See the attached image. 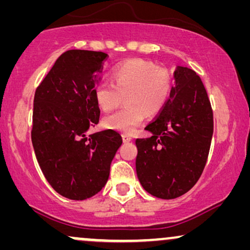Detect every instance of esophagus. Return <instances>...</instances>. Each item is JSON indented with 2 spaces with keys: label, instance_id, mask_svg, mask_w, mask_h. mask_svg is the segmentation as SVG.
Segmentation results:
<instances>
[{
  "label": "esophagus",
  "instance_id": "obj_1",
  "mask_svg": "<svg viewBox=\"0 0 250 250\" xmlns=\"http://www.w3.org/2000/svg\"><path fill=\"white\" fill-rule=\"evenodd\" d=\"M132 136H129V135H123V141H124V143H128V142H131L132 141Z\"/></svg>",
  "mask_w": 250,
  "mask_h": 250
}]
</instances>
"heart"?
<instances>
[{
  "label": "heart",
  "instance_id": "1",
  "mask_svg": "<svg viewBox=\"0 0 250 250\" xmlns=\"http://www.w3.org/2000/svg\"><path fill=\"white\" fill-rule=\"evenodd\" d=\"M170 92V78L166 70L143 60H129L111 71V84L104 82L94 88L95 104L102 111H110L125 97L127 107L108 115L105 128L132 134L145 121L155 117L165 107Z\"/></svg>",
  "mask_w": 250,
  "mask_h": 250
}]
</instances>
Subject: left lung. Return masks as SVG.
I'll list each match as a JSON object with an SVG mask.
<instances>
[{"mask_svg": "<svg viewBox=\"0 0 250 250\" xmlns=\"http://www.w3.org/2000/svg\"><path fill=\"white\" fill-rule=\"evenodd\" d=\"M165 107L136 139V175L146 192L160 199L187 193L203 173L213 138V111L200 77L177 66Z\"/></svg>", "mask_w": 250, "mask_h": 250, "instance_id": "left-lung-1", "label": "left lung"}]
</instances>
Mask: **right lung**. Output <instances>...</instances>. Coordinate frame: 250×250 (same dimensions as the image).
Instances as JSON below:
<instances>
[{
    "instance_id": "obj_1",
    "label": "right lung",
    "mask_w": 250,
    "mask_h": 250,
    "mask_svg": "<svg viewBox=\"0 0 250 250\" xmlns=\"http://www.w3.org/2000/svg\"><path fill=\"white\" fill-rule=\"evenodd\" d=\"M107 56L86 50L62 53L34 97L32 142L37 163L50 186L71 200L101 191L123 143L112 129L86 136L100 117L94 88Z\"/></svg>"
}]
</instances>
